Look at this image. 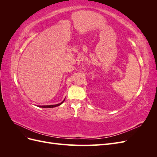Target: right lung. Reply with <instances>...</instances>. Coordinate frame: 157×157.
<instances>
[{"label":"right lung","mask_w":157,"mask_h":157,"mask_svg":"<svg viewBox=\"0 0 157 157\" xmlns=\"http://www.w3.org/2000/svg\"><path fill=\"white\" fill-rule=\"evenodd\" d=\"M64 101H65V99H64V100H63L62 102H61L60 103H58V104H56V105H42V106H39V107H42V108H52V107H57V106H59V105H60Z\"/></svg>","instance_id":"right-lung-1"}]
</instances>
